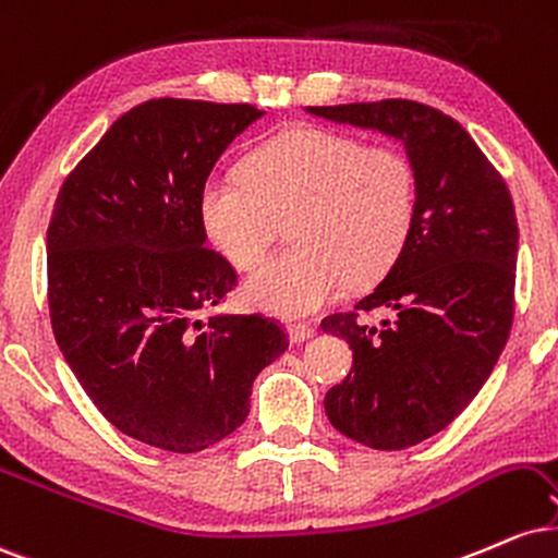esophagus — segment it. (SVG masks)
<instances>
[{
    "label": "esophagus",
    "mask_w": 558,
    "mask_h": 558,
    "mask_svg": "<svg viewBox=\"0 0 558 558\" xmlns=\"http://www.w3.org/2000/svg\"><path fill=\"white\" fill-rule=\"evenodd\" d=\"M290 342L292 344H303V342H311L313 337H316V329L313 326H300V324H292L290 329Z\"/></svg>",
    "instance_id": "obj_1"
}]
</instances>
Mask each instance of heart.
Instances as JSON below:
<instances>
[{
  "label": "heart",
  "instance_id": "b5f03b06",
  "mask_svg": "<svg viewBox=\"0 0 558 558\" xmlns=\"http://www.w3.org/2000/svg\"><path fill=\"white\" fill-rule=\"evenodd\" d=\"M290 216L294 245L247 279L258 311L311 318L347 284H373L397 264L417 216V174L402 150L355 135L298 128L242 159L240 174H211L198 219L234 268H253Z\"/></svg>",
  "mask_w": 558,
  "mask_h": 558
}]
</instances>
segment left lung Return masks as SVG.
Listing matches in <instances>:
<instances>
[{"label": "left lung", "instance_id": "left-lung-1", "mask_svg": "<svg viewBox=\"0 0 558 558\" xmlns=\"http://www.w3.org/2000/svg\"><path fill=\"white\" fill-rule=\"evenodd\" d=\"M307 111L397 137L415 167L402 255L350 313L320 324L352 347L350 376L324 402L333 428L371 449L415 447L473 402L512 331V195L468 130L434 107L384 98ZM376 310L381 325L367 320Z\"/></svg>", "mask_w": 558, "mask_h": 558}]
</instances>
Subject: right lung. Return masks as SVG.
Returning a JSON list of instances; mask_svg holds the SVG:
<instances>
[{
  "label": "right lung",
  "instance_id": "obj_1",
  "mask_svg": "<svg viewBox=\"0 0 558 558\" xmlns=\"http://www.w3.org/2000/svg\"><path fill=\"white\" fill-rule=\"evenodd\" d=\"M253 104L150 98L59 187L46 232L49 316L83 391L124 436L190 454L245 423L255 376L290 347L279 320L214 316L238 271L211 251L198 190Z\"/></svg>",
  "mask_w": 558,
  "mask_h": 558
}]
</instances>
